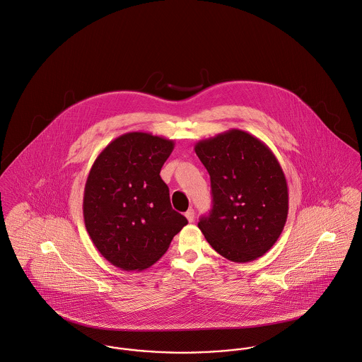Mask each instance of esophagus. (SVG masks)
Masks as SVG:
<instances>
[{
	"label": "esophagus",
	"mask_w": 362,
	"mask_h": 362,
	"mask_svg": "<svg viewBox=\"0 0 362 362\" xmlns=\"http://www.w3.org/2000/svg\"><path fill=\"white\" fill-rule=\"evenodd\" d=\"M185 215H186V218H187L189 222H193V221H194V209H193V208H190Z\"/></svg>",
	"instance_id": "esophagus-1"
}]
</instances>
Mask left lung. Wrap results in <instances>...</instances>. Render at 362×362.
Masks as SVG:
<instances>
[{"instance_id": "left-lung-1", "label": "left lung", "mask_w": 362, "mask_h": 362, "mask_svg": "<svg viewBox=\"0 0 362 362\" xmlns=\"http://www.w3.org/2000/svg\"><path fill=\"white\" fill-rule=\"evenodd\" d=\"M194 151L209 173L214 202L199 222L204 238L233 262L262 257L279 239L288 212L287 182L275 154L240 129L200 140Z\"/></svg>"}]
</instances>
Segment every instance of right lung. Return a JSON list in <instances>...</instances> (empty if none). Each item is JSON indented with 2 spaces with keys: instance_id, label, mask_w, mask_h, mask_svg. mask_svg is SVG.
<instances>
[{
  "instance_id": "right-lung-1",
  "label": "right lung",
  "mask_w": 362,
  "mask_h": 362,
  "mask_svg": "<svg viewBox=\"0 0 362 362\" xmlns=\"http://www.w3.org/2000/svg\"><path fill=\"white\" fill-rule=\"evenodd\" d=\"M175 141L146 132L112 140L93 163L83 196L87 233L98 252L123 271H143L169 248L187 219L172 209L160 176Z\"/></svg>"
}]
</instances>
